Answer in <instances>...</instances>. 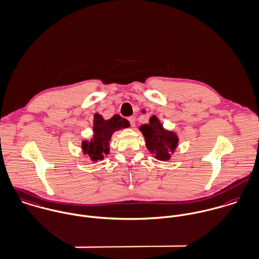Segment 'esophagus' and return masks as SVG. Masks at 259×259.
Returning <instances> with one entry per match:
<instances>
[{
    "instance_id": "1",
    "label": "esophagus",
    "mask_w": 259,
    "mask_h": 259,
    "mask_svg": "<svg viewBox=\"0 0 259 259\" xmlns=\"http://www.w3.org/2000/svg\"><path fill=\"white\" fill-rule=\"evenodd\" d=\"M128 121H130V123H131L132 126H135V125H136V118H135L134 116H130V117H128Z\"/></svg>"
}]
</instances>
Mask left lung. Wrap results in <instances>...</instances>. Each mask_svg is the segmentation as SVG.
I'll return each instance as SVG.
<instances>
[{"label":"left lung","mask_w":259,"mask_h":259,"mask_svg":"<svg viewBox=\"0 0 259 259\" xmlns=\"http://www.w3.org/2000/svg\"><path fill=\"white\" fill-rule=\"evenodd\" d=\"M140 131L145 137L147 149L159 161H168L177 149L178 136L163 127L159 118L153 115L148 124L140 126Z\"/></svg>","instance_id":"left-lung-1"}]
</instances>
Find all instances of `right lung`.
Instances as JSON below:
<instances>
[{"instance_id":"obj_1","label":"right lung","mask_w":259,"mask_h":259,"mask_svg":"<svg viewBox=\"0 0 259 259\" xmlns=\"http://www.w3.org/2000/svg\"><path fill=\"white\" fill-rule=\"evenodd\" d=\"M130 126L128 120L118 114L105 120L101 114L95 113L93 119V137L90 141H83L82 152L88 155L91 161L103 160V155L109 153V141L114 132Z\"/></svg>"}]
</instances>
